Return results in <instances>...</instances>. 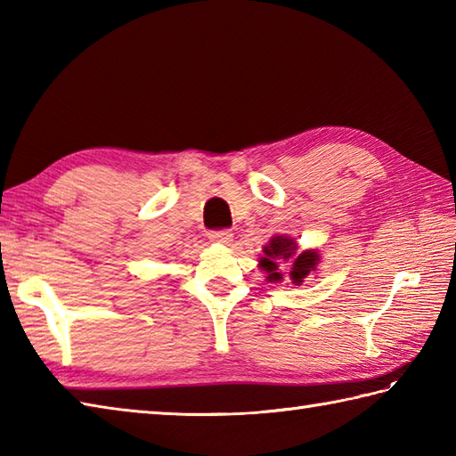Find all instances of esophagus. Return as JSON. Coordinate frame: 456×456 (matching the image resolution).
Wrapping results in <instances>:
<instances>
[{"mask_svg": "<svg viewBox=\"0 0 456 456\" xmlns=\"http://www.w3.org/2000/svg\"><path fill=\"white\" fill-rule=\"evenodd\" d=\"M209 239L213 240V243L227 245V243H231V239H233V233H231V229H217V231H211Z\"/></svg>", "mask_w": 456, "mask_h": 456, "instance_id": "1", "label": "esophagus"}]
</instances>
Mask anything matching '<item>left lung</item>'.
Segmentation results:
<instances>
[{"label":"left lung","instance_id":"8db88e82","mask_svg":"<svg viewBox=\"0 0 456 456\" xmlns=\"http://www.w3.org/2000/svg\"><path fill=\"white\" fill-rule=\"evenodd\" d=\"M265 253L266 256L260 260V266H263L266 273H268V280L270 282H278V280H282V274L278 273V266H276V258H289L296 255V240L294 239H288V237H274L270 240V245L265 247ZM317 253L314 250H305V253L299 255L294 260V266L289 270V278L294 280V284L304 282V278L315 270L317 265Z\"/></svg>","mask_w":456,"mask_h":456}]
</instances>
